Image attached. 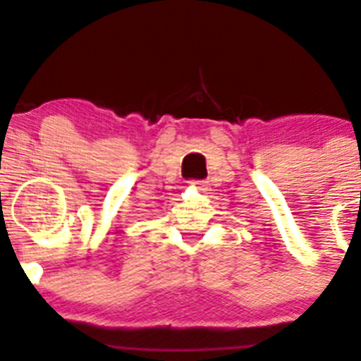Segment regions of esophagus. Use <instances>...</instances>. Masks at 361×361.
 <instances>
[{
	"instance_id": "obj_1",
	"label": "esophagus",
	"mask_w": 361,
	"mask_h": 361,
	"mask_svg": "<svg viewBox=\"0 0 361 361\" xmlns=\"http://www.w3.org/2000/svg\"><path fill=\"white\" fill-rule=\"evenodd\" d=\"M192 185H195V187H197L199 190H204L206 181H202V180H194V181H192Z\"/></svg>"
}]
</instances>
